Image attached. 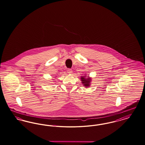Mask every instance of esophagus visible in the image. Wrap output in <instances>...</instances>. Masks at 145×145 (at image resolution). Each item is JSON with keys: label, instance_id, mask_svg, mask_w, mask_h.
<instances>
[{"label": "esophagus", "instance_id": "34e87169", "mask_svg": "<svg viewBox=\"0 0 145 145\" xmlns=\"http://www.w3.org/2000/svg\"><path fill=\"white\" fill-rule=\"evenodd\" d=\"M67 73H69V74H72V72H73L72 70H71V69H67Z\"/></svg>", "mask_w": 145, "mask_h": 145}]
</instances>
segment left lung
I'll return each mask as SVG.
<instances>
[{
  "label": "left lung",
  "mask_w": 145,
  "mask_h": 145,
  "mask_svg": "<svg viewBox=\"0 0 145 145\" xmlns=\"http://www.w3.org/2000/svg\"><path fill=\"white\" fill-rule=\"evenodd\" d=\"M81 81L84 85L85 87H89V86L91 84V78L89 77V75L87 76L85 74V75L84 76H81Z\"/></svg>",
  "instance_id": "left-lung-1"
}]
</instances>
